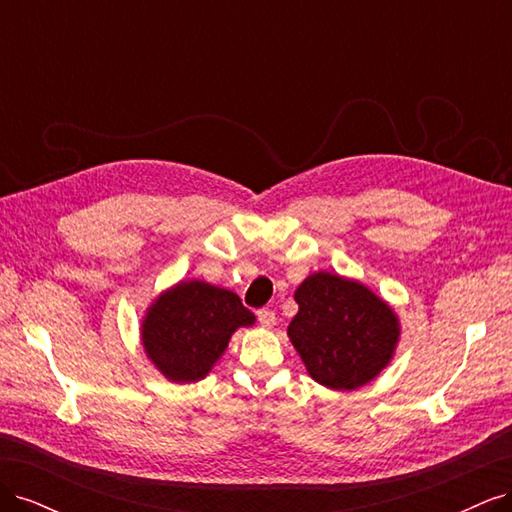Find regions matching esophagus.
Returning a JSON list of instances; mask_svg holds the SVG:
<instances>
[{
    "label": "esophagus",
    "mask_w": 512,
    "mask_h": 512,
    "mask_svg": "<svg viewBox=\"0 0 512 512\" xmlns=\"http://www.w3.org/2000/svg\"><path fill=\"white\" fill-rule=\"evenodd\" d=\"M256 316H258V322H260L262 327H265V329H271V327H275L277 318H275V312H273V309H258Z\"/></svg>",
    "instance_id": "34e87169"
}]
</instances>
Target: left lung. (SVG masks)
<instances>
[{"instance_id": "obj_1", "label": "left lung", "mask_w": 512, "mask_h": 512, "mask_svg": "<svg viewBox=\"0 0 512 512\" xmlns=\"http://www.w3.org/2000/svg\"><path fill=\"white\" fill-rule=\"evenodd\" d=\"M299 312L288 337L318 384L354 391L391 363L399 342L393 307L365 284L318 271L294 290Z\"/></svg>"}]
</instances>
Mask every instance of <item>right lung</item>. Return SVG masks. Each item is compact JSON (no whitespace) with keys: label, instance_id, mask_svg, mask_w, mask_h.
<instances>
[{"label":"right lung","instance_id":"right-lung-1","mask_svg":"<svg viewBox=\"0 0 512 512\" xmlns=\"http://www.w3.org/2000/svg\"><path fill=\"white\" fill-rule=\"evenodd\" d=\"M254 322L232 290L188 280L164 290L147 307L141 339L147 359L166 380L190 384L220 361L232 333Z\"/></svg>","mask_w":512,"mask_h":512}]
</instances>
